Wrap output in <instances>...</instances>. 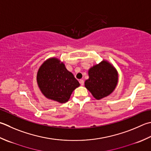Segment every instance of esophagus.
Wrapping results in <instances>:
<instances>
[{"mask_svg":"<svg viewBox=\"0 0 151 151\" xmlns=\"http://www.w3.org/2000/svg\"><path fill=\"white\" fill-rule=\"evenodd\" d=\"M79 82H80V84H81V86H83V85H84V80H80Z\"/></svg>","mask_w":151,"mask_h":151,"instance_id":"1","label":"esophagus"}]
</instances>
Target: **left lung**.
Segmentation results:
<instances>
[{
  "label": "left lung",
  "instance_id": "obj_1",
  "mask_svg": "<svg viewBox=\"0 0 151 151\" xmlns=\"http://www.w3.org/2000/svg\"><path fill=\"white\" fill-rule=\"evenodd\" d=\"M89 78L85 81V87L96 99H101L113 92L118 83V73L107 61L93 66L88 70Z\"/></svg>",
  "mask_w": 151,
  "mask_h": 151
}]
</instances>
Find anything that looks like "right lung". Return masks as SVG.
<instances>
[{
	"label": "right lung",
	"instance_id": "add662e5",
	"mask_svg": "<svg viewBox=\"0 0 151 151\" xmlns=\"http://www.w3.org/2000/svg\"><path fill=\"white\" fill-rule=\"evenodd\" d=\"M37 81L44 96L61 103L67 102L73 90L80 86L63 63L55 58L44 62L38 70Z\"/></svg>",
	"mask_w": 151,
	"mask_h": 151
}]
</instances>
